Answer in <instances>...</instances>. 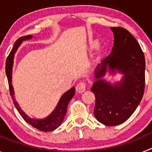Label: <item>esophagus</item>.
<instances>
[{"instance_id":"1","label":"esophagus","mask_w":152,"mask_h":152,"mask_svg":"<svg viewBox=\"0 0 152 152\" xmlns=\"http://www.w3.org/2000/svg\"><path fill=\"white\" fill-rule=\"evenodd\" d=\"M86 89V84L84 81H80L76 86V91L79 93H83Z\"/></svg>"}]
</instances>
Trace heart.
Here are the masks:
<instances>
[{
	"label": "heart",
	"mask_w": 152,
	"mask_h": 152,
	"mask_svg": "<svg viewBox=\"0 0 152 152\" xmlns=\"http://www.w3.org/2000/svg\"><path fill=\"white\" fill-rule=\"evenodd\" d=\"M91 45H92L93 48H96L98 46V42H94Z\"/></svg>",
	"instance_id": "heart-1"
}]
</instances>
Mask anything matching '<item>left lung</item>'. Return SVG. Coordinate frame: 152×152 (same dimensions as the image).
I'll return each mask as SVG.
<instances>
[{
  "instance_id": "obj_1",
  "label": "left lung",
  "mask_w": 152,
  "mask_h": 152,
  "mask_svg": "<svg viewBox=\"0 0 152 152\" xmlns=\"http://www.w3.org/2000/svg\"><path fill=\"white\" fill-rule=\"evenodd\" d=\"M114 35L110 54L97 64L91 91L95 95L94 116L105 126H117L126 121L139 105L145 91V59L140 45L127 29L111 27ZM109 70L123 74L114 85L102 79Z\"/></svg>"
}]
</instances>
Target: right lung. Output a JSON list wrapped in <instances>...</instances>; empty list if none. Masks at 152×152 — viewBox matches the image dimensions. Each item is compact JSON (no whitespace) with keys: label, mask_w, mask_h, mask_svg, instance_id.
<instances>
[{"label":"right lung","mask_w":152,"mask_h":152,"mask_svg":"<svg viewBox=\"0 0 152 152\" xmlns=\"http://www.w3.org/2000/svg\"><path fill=\"white\" fill-rule=\"evenodd\" d=\"M32 37L33 36H30V35L22 36V37L19 38L15 42V43L13 45V49L10 51V54H9V56H7V58L6 68H5V69H6V75L7 77L10 96H11L12 100L13 101V104H14L15 107L17 108V110H18V112L20 113V114L21 115L23 119L26 123L31 125L33 127L40 130V131L50 132L57 129L62 123L64 116L66 114L67 107H68V103H69L70 100H72V98L75 96V87H73V88H72L70 90H68L67 92L64 93V94L60 98L59 101L58 103L57 106H56L54 110L52 111V113L49 116L45 117V119H32V118L29 117L21 110V108L19 106L18 103L15 100V97H14V91H13V85H12V71H13V58H14L15 53L17 52L19 46L22 43V42L25 41V40L30 39H32Z\"/></svg>","instance_id":"right-lung-1"}]
</instances>
